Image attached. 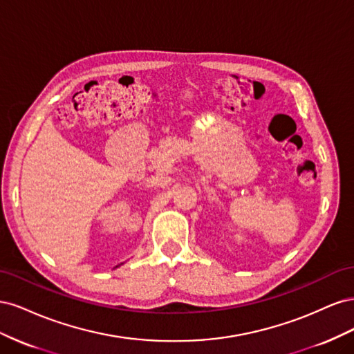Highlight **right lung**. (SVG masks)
I'll use <instances>...</instances> for the list:
<instances>
[{
  "instance_id": "1",
  "label": "right lung",
  "mask_w": 354,
  "mask_h": 354,
  "mask_svg": "<svg viewBox=\"0 0 354 354\" xmlns=\"http://www.w3.org/2000/svg\"><path fill=\"white\" fill-rule=\"evenodd\" d=\"M116 267H118V266H116Z\"/></svg>"
}]
</instances>
